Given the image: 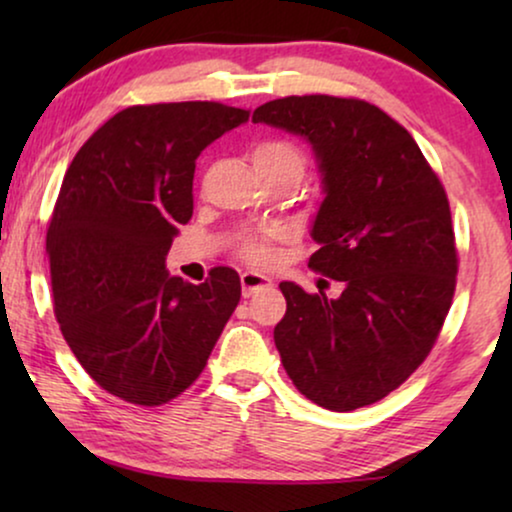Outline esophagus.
<instances>
[{"instance_id":"1","label":"esophagus","mask_w":512,"mask_h":512,"mask_svg":"<svg viewBox=\"0 0 512 512\" xmlns=\"http://www.w3.org/2000/svg\"><path fill=\"white\" fill-rule=\"evenodd\" d=\"M240 282H242V296L247 298L251 293L258 291V289H265V286H272V279L261 275V272H254V270H247L240 275Z\"/></svg>"}]
</instances>
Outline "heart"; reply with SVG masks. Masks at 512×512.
<instances>
[{"label": "heart", "mask_w": 512, "mask_h": 512, "mask_svg": "<svg viewBox=\"0 0 512 512\" xmlns=\"http://www.w3.org/2000/svg\"><path fill=\"white\" fill-rule=\"evenodd\" d=\"M303 165V156L296 146L284 142V139H268V142L258 144L254 151V165L256 167H277V165ZM242 256L251 263H265L270 258V251L263 242L247 240L242 242Z\"/></svg>", "instance_id": "heart-1"}]
</instances>
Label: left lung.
Masks as SVG:
<instances>
[{"label": "left lung", "mask_w": 512, "mask_h": 512, "mask_svg": "<svg viewBox=\"0 0 512 512\" xmlns=\"http://www.w3.org/2000/svg\"><path fill=\"white\" fill-rule=\"evenodd\" d=\"M251 121L312 146L324 200L310 268L345 284L340 298L279 284L284 370L326 410L377 403L422 366L450 312L457 249L445 188L410 132L375 104L291 95Z\"/></svg>", "instance_id": "1"}]
</instances>
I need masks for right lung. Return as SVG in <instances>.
Returning <instances> with one entry per match:
<instances>
[{
  "label": "right lung",
  "mask_w": 512,
  "mask_h": 512,
  "mask_svg": "<svg viewBox=\"0 0 512 512\" xmlns=\"http://www.w3.org/2000/svg\"><path fill=\"white\" fill-rule=\"evenodd\" d=\"M247 121L219 102L139 104L67 167L46 233L55 317L83 370L123 401L153 408L191 387L240 303L233 268L191 284L165 256L193 216L195 160Z\"/></svg>",
  "instance_id": "right-lung-1"
}]
</instances>
